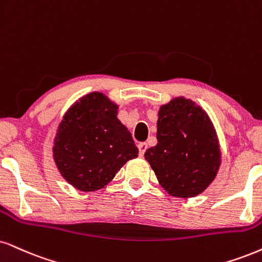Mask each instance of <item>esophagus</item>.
<instances>
[{
  "label": "esophagus",
  "mask_w": 262,
  "mask_h": 262,
  "mask_svg": "<svg viewBox=\"0 0 262 262\" xmlns=\"http://www.w3.org/2000/svg\"><path fill=\"white\" fill-rule=\"evenodd\" d=\"M138 149H139V156H144L145 151H146V149H147V145L145 143H140L139 145H138Z\"/></svg>",
  "instance_id": "obj_1"
}]
</instances>
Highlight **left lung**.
<instances>
[{
  "mask_svg": "<svg viewBox=\"0 0 262 262\" xmlns=\"http://www.w3.org/2000/svg\"><path fill=\"white\" fill-rule=\"evenodd\" d=\"M156 138V146L144 156L165 190L178 198L203 193L216 177L221 152L212 123L201 107L183 97L162 106Z\"/></svg>",
  "mask_w": 262,
  "mask_h": 262,
  "instance_id": "1",
  "label": "left lung"
}]
</instances>
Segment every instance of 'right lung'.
Returning a JSON list of instances; mask_svg holds the SVG:
<instances>
[{"label": "right lung", "mask_w": 262, "mask_h": 262, "mask_svg": "<svg viewBox=\"0 0 262 262\" xmlns=\"http://www.w3.org/2000/svg\"><path fill=\"white\" fill-rule=\"evenodd\" d=\"M137 156L132 134L117 118V106L101 93L84 96L68 110L53 146L61 174L83 191L103 188Z\"/></svg>", "instance_id": "right-lung-1"}]
</instances>
